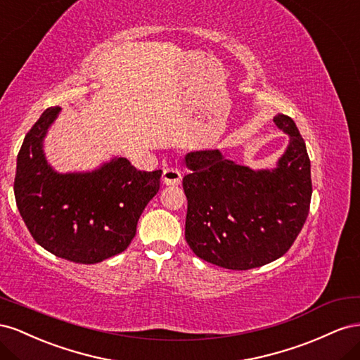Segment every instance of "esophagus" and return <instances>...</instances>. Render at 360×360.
Returning a JSON list of instances; mask_svg holds the SVG:
<instances>
[{"label":"esophagus","instance_id":"obj_1","mask_svg":"<svg viewBox=\"0 0 360 360\" xmlns=\"http://www.w3.org/2000/svg\"><path fill=\"white\" fill-rule=\"evenodd\" d=\"M181 172L176 167H166L162 170V182L166 186H178L181 182Z\"/></svg>","mask_w":360,"mask_h":360}]
</instances>
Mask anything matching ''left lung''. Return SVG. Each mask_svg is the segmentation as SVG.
Returning <instances> with one entry per match:
<instances>
[{"label":"left lung","instance_id":"left-lung-1","mask_svg":"<svg viewBox=\"0 0 360 360\" xmlns=\"http://www.w3.org/2000/svg\"><path fill=\"white\" fill-rule=\"evenodd\" d=\"M273 120L290 136L273 170L240 166L219 149L186 155V240L200 259L256 269L281 258L300 233L312 196L311 161L294 120L281 112Z\"/></svg>","mask_w":360,"mask_h":360}]
</instances>
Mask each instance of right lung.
Here are the masks:
<instances>
[{
	"label": "right lung",
	"instance_id": "1",
	"mask_svg": "<svg viewBox=\"0 0 360 360\" xmlns=\"http://www.w3.org/2000/svg\"><path fill=\"white\" fill-rule=\"evenodd\" d=\"M60 112L51 107L27 132L18 153L15 199L34 241L53 255L96 264L125 250L137 221L160 190L161 170H137L127 158L99 169L58 173L44 153V139Z\"/></svg>",
	"mask_w": 360,
	"mask_h": 360
}]
</instances>
